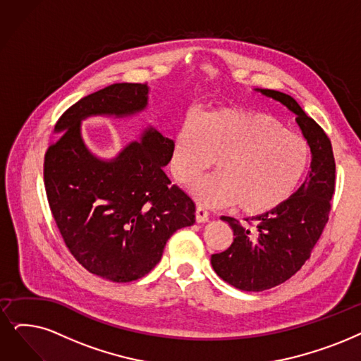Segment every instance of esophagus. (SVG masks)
<instances>
[{"label":"esophagus","instance_id":"obj_1","mask_svg":"<svg viewBox=\"0 0 361 361\" xmlns=\"http://www.w3.org/2000/svg\"><path fill=\"white\" fill-rule=\"evenodd\" d=\"M195 221L198 224H204L209 221V213L203 206H197L195 209Z\"/></svg>","mask_w":361,"mask_h":361}]
</instances>
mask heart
<instances>
[{
	"label": "heart",
	"mask_w": 361,
	"mask_h": 361,
	"mask_svg": "<svg viewBox=\"0 0 361 361\" xmlns=\"http://www.w3.org/2000/svg\"><path fill=\"white\" fill-rule=\"evenodd\" d=\"M197 179L190 191L206 206L233 204L247 214H264L286 204L311 163L305 139L264 112L222 108L198 121H186L175 136L170 169L180 183Z\"/></svg>",
	"instance_id": "1"
}]
</instances>
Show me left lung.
Masks as SVG:
<instances>
[{"label": "left lung", "instance_id": "1", "mask_svg": "<svg viewBox=\"0 0 361 361\" xmlns=\"http://www.w3.org/2000/svg\"><path fill=\"white\" fill-rule=\"evenodd\" d=\"M256 92L277 100L296 115L312 161L304 183L286 204L253 216L250 221L255 228L229 216L221 218L234 231V241L225 252L212 255V267L222 280L244 292H262L295 276L323 233L335 192V158L323 128L292 96L268 89Z\"/></svg>", "mask_w": 361, "mask_h": 361}]
</instances>
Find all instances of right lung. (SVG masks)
<instances>
[{"instance_id": "1", "label": "right lung", "mask_w": 361, "mask_h": 361, "mask_svg": "<svg viewBox=\"0 0 361 361\" xmlns=\"http://www.w3.org/2000/svg\"><path fill=\"white\" fill-rule=\"evenodd\" d=\"M148 84L117 82L80 99L54 126L44 160L50 210L66 247L94 276L137 280L160 262L167 240L195 222V204L164 173L173 140L154 126L112 158L85 145L90 117L130 118L148 106Z\"/></svg>"}]
</instances>
